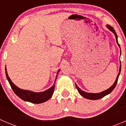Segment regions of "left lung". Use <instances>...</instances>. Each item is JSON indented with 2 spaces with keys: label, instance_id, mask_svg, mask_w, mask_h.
Here are the masks:
<instances>
[{
  "label": "left lung",
  "instance_id": "obj_1",
  "mask_svg": "<svg viewBox=\"0 0 126 126\" xmlns=\"http://www.w3.org/2000/svg\"><path fill=\"white\" fill-rule=\"evenodd\" d=\"M107 27L108 29L110 30V31L112 32L115 34V37H116V43H117L118 45L119 46V47H120V46H119V43H118V36H117V35H116V32H115V30H114L113 28L111 26H110V25H107ZM121 69V65H120V66H119V73H118L117 77H116V80H115V82H114L113 85L111 87L109 88V89H107V90L102 91V92L99 93H87V92H85V91H82V90H80V89L79 88L78 86L77 85V84H76V88H77V90H78V91H79V93H80V94L82 96H83V97H85V98L88 99H90V100L99 99H101V98H102V97H104V96H105L106 95L110 94V93H111V91L114 90V88H115V87H116V83H117V82H118V77H119V74H120Z\"/></svg>",
  "mask_w": 126,
  "mask_h": 126
}]
</instances>
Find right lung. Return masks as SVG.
<instances>
[{"instance_id": "obj_1", "label": "right lung", "mask_w": 126, "mask_h": 126, "mask_svg": "<svg viewBox=\"0 0 126 126\" xmlns=\"http://www.w3.org/2000/svg\"><path fill=\"white\" fill-rule=\"evenodd\" d=\"M59 70L57 72V74L59 72ZM5 74L6 76H7V79L8 80L9 83H10V86H11V88L13 90L15 93L21 99L24 100L25 101H28L32 103H34V104H40V103H43L46 102L47 100H49L50 97L52 96L53 93L54 91V88H55V82L56 80V79L57 77V75L56 76L55 80L54 82V85L52 87L48 90H46V91H43V92H39V93H35L33 92L32 91H29V90H24L22 89L19 88L17 87H16L12 82H11V79L10 77H8V73L7 71V68H5Z\"/></svg>"}]
</instances>
